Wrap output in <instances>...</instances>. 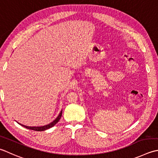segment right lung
<instances>
[{
	"mask_svg": "<svg viewBox=\"0 0 158 158\" xmlns=\"http://www.w3.org/2000/svg\"><path fill=\"white\" fill-rule=\"evenodd\" d=\"M61 114H62V110L61 111L60 113L59 114V115L57 116V117L56 118H55L53 121L51 122V123H49L48 125H46L44 126H40V127H29V126H26V125H22L20 123H18V124H20V125H22L24 127H25L27 129H31V130H34V131H45L46 129H50L52 127H53L55 125H56L57 123L59 122V120L61 118Z\"/></svg>",
	"mask_w": 158,
	"mask_h": 158,
	"instance_id": "right-lung-1",
	"label": "right lung"
}]
</instances>
